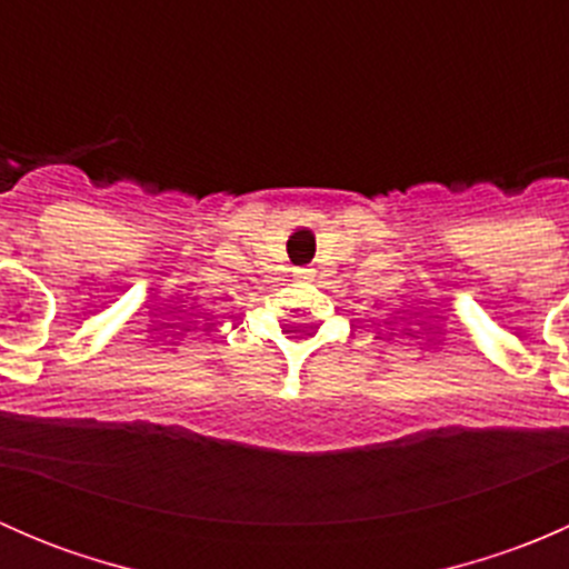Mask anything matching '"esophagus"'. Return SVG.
Instances as JSON below:
<instances>
[{
    "label": "esophagus",
    "instance_id": "1",
    "mask_svg": "<svg viewBox=\"0 0 569 569\" xmlns=\"http://www.w3.org/2000/svg\"><path fill=\"white\" fill-rule=\"evenodd\" d=\"M313 269H308V267H300V269H295V278L297 280H313Z\"/></svg>",
    "mask_w": 569,
    "mask_h": 569
}]
</instances>
